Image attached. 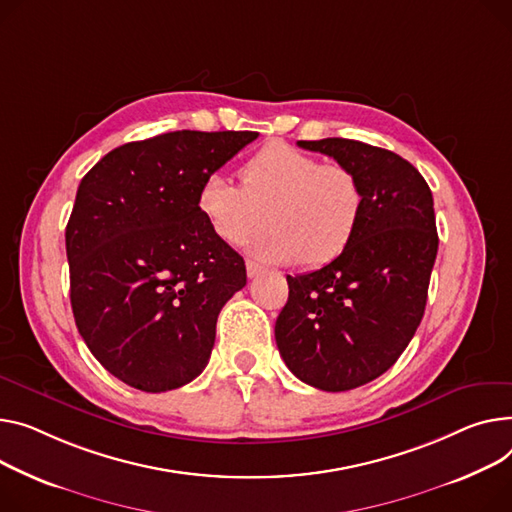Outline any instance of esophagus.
I'll return each mask as SVG.
<instances>
[{
	"label": "esophagus",
	"mask_w": 512,
	"mask_h": 512,
	"mask_svg": "<svg viewBox=\"0 0 512 512\" xmlns=\"http://www.w3.org/2000/svg\"><path fill=\"white\" fill-rule=\"evenodd\" d=\"M261 274V265H257L255 261H247V276L255 278Z\"/></svg>",
	"instance_id": "obj_1"
}]
</instances>
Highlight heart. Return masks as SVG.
Segmentation results:
<instances>
[{"instance_id":"1","label":"heart","mask_w":512,"mask_h":512,"mask_svg":"<svg viewBox=\"0 0 512 512\" xmlns=\"http://www.w3.org/2000/svg\"><path fill=\"white\" fill-rule=\"evenodd\" d=\"M243 187L222 170L206 175L197 210L226 245H245L267 226L271 232L251 245L267 263L323 265L342 255L358 230L364 191L354 170L321 164L313 154L271 142L243 166Z\"/></svg>"}]
</instances>
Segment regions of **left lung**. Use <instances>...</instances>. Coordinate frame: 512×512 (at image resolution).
<instances>
[{"label":"left lung","mask_w":512,"mask_h":512,"mask_svg":"<svg viewBox=\"0 0 512 512\" xmlns=\"http://www.w3.org/2000/svg\"><path fill=\"white\" fill-rule=\"evenodd\" d=\"M298 146L354 170L364 210L342 255L288 276L276 344L302 383L350 391L387 372L424 317L438 251L432 191L395 152L344 138Z\"/></svg>","instance_id":"obj_1"}]
</instances>
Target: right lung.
<instances>
[{"label":"right lung","instance_id":"obj_1","mask_svg":"<svg viewBox=\"0 0 512 512\" xmlns=\"http://www.w3.org/2000/svg\"><path fill=\"white\" fill-rule=\"evenodd\" d=\"M257 131H170L115 148L82 179L65 228L78 331L113 377L146 393L206 368L243 257L197 210L206 175Z\"/></svg>","mask_w":512,"mask_h":512}]
</instances>
